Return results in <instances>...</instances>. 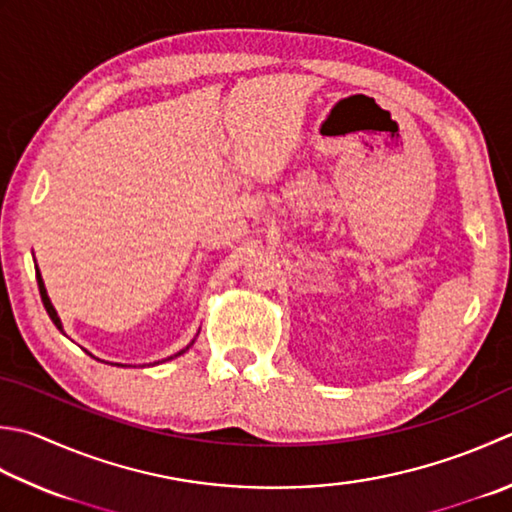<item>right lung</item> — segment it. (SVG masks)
Listing matches in <instances>:
<instances>
[{
    "label": "right lung",
    "instance_id": "add662e5",
    "mask_svg": "<svg viewBox=\"0 0 512 512\" xmlns=\"http://www.w3.org/2000/svg\"><path fill=\"white\" fill-rule=\"evenodd\" d=\"M37 286H39V295H42V302H44V308H46L48 317L53 319V324H55L59 330H62V322H59V317H57V313H55V308H53V304H50V299H48V295H46V288H44V282H42V275H39V270H37ZM190 346H193V342H190L184 350H179L177 355H184ZM177 355H175V357H177ZM170 359H173V357H170Z\"/></svg>",
    "mask_w": 512,
    "mask_h": 512
}]
</instances>
